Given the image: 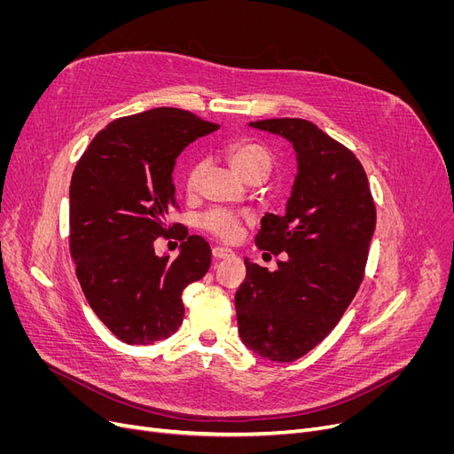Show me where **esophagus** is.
<instances>
[{"instance_id": "1", "label": "esophagus", "mask_w": 454, "mask_h": 454, "mask_svg": "<svg viewBox=\"0 0 454 454\" xmlns=\"http://www.w3.org/2000/svg\"><path fill=\"white\" fill-rule=\"evenodd\" d=\"M211 254H213L215 259H230V257L235 255L230 248H224V247H215V248L211 250Z\"/></svg>"}]
</instances>
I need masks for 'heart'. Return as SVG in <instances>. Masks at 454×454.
I'll list each match as a JSON object with an SVG mask.
<instances>
[{"label": "heart", "mask_w": 454, "mask_h": 454, "mask_svg": "<svg viewBox=\"0 0 454 454\" xmlns=\"http://www.w3.org/2000/svg\"><path fill=\"white\" fill-rule=\"evenodd\" d=\"M226 158L233 169L239 173L245 180L254 175V173H269L270 171V154L265 147L257 145V143H248V141H239V143H231L226 149ZM204 175V165L200 161L193 163L187 171V191H193L199 187V182ZM202 224L206 230L211 233L219 235L221 239H233L239 231V217L237 215L224 211V209H215L209 211L206 217L202 219Z\"/></svg>", "instance_id": "obj_1"}]
</instances>
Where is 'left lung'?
Returning <instances> with one entry per match:
<instances>
[{
	"mask_svg": "<svg viewBox=\"0 0 454 454\" xmlns=\"http://www.w3.org/2000/svg\"><path fill=\"white\" fill-rule=\"evenodd\" d=\"M248 127L287 139L296 175L285 213H267L255 235L257 248L287 259L274 272L245 259L237 324L250 351L293 363L329 335L359 291L375 204L361 161L315 123L283 117Z\"/></svg>",
	"mask_w": 454,
	"mask_h": 454,
	"instance_id": "8db88e82",
	"label": "left lung"
}]
</instances>
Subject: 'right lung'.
Listing matches in <instances>:
<instances>
[{
  "mask_svg": "<svg viewBox=\"0 0 454 454\" xmlns=\"http://www.w3.org/2000/svg\"><path fill=\"white\" fill-rule=\"evenodd\" d=\"M219 125L180 108L115 119L91 139L69 185V250L93 313L127 344L165 340L184 320L182 293L206 276L211 248L167 224L180 153ZM158 236L182 240L171 262Z\"/></svg>",
  "mask_w": 454,
  "mask_h": 454,
  "instance_id": "add662e5",
  "label": "right lung"
}]
</instances>
